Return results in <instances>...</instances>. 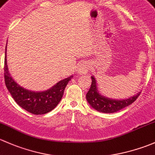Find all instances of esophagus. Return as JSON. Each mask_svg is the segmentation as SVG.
I'll return each instance as SVG.
<instances>
[{
	"label": "esophagus",
	"mask_w": 155,
	"mask_h": 155,
	"mask_svg": "<svg viewBox=\"0 0 155 155\" xmlns=\"http://www.w3.org/2000/svg\"><path fill=\"white\" fill-rule=\"evenodd\" d=\"M89 70V67L87 63H81V64L78 66V71L80 74H86Z\"/></svg>",
	"instance_id": "1"
}]
</instances>
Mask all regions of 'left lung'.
Masks as SVG:
<instances>
[{
  "mask_svg": "<svg viewBox=\"0 0 155 155\" xmlns=\"http://www.w3.org/2000/svg\"><path fill=\"white\" fill-rule=\"evenodd\" d=\"M92 78V84L88 92L87 93V100L92 108L98 112L112 113L123 109L125 107L131 104L140 96V92L136 95L125 100H113L101 95L97 89L96 82L94 77Z\"/></svg>",
  "mask_w": 155,
  "mask_h": 155,
  "instance_id": "8db88e82",
  "label": "left lung"
}]
</instances>
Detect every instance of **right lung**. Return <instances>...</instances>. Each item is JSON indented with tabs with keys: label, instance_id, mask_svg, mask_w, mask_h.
I'll return each instance as SVG.
<instances>
[{
	"label": "right lung",
	"instance_id": "1",
	"mask_svg": "<svg viewBox=\"0 0 155 155\" xmlns=\"http://www.w3.org/2000/svg\"><path fill=\"white\" fill-rule=\"evenodd\" d=\"M67 78L45 92H33L21 87L9 74L6 64V46L4 58V80L6 88L17 104L25 110L35 115L45 114L57 107L71 80Z\"/></svg>",
	"mask_w": 155,
	"mask_h": 155
}]
</instances>
